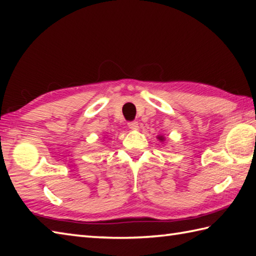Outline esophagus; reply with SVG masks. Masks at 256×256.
Returning a JSON list of instances; mask_svg holds the SVG:
<instances>
[{
	"mask_svg": "<svg viewBox=\"0 0 256 256\" xmlns=\"http://www.w3.org/2000/svg\"><path fill=\"white\" fill-rule=\"evenodd\" d=\"M128 128H131V130H138V123L136 121H131V122L128 123Z\"/></svg>",
	"mask_w": 256,
	"mask_h": 256,
	"instance_id": "1",
	"label": "esophagus"
}]
</instances>
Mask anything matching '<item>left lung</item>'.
<instances>
[{
	"label": "left lung",
	"mask_w": 256,
	"mask_h": 256,
	"mask_svg": "<svg viewBox=\"0 0 256 256\" xmlns=\"http://www.w3.org/2000/svg\"><path fill=\"white\" fill-rule=\"evenodd\" d=\"M158 138L160 140V142H162V140H164L165 138H162V136H158V138Z\"/></svg>",
	"instance_id": "obj_1"
}]
</instances>
